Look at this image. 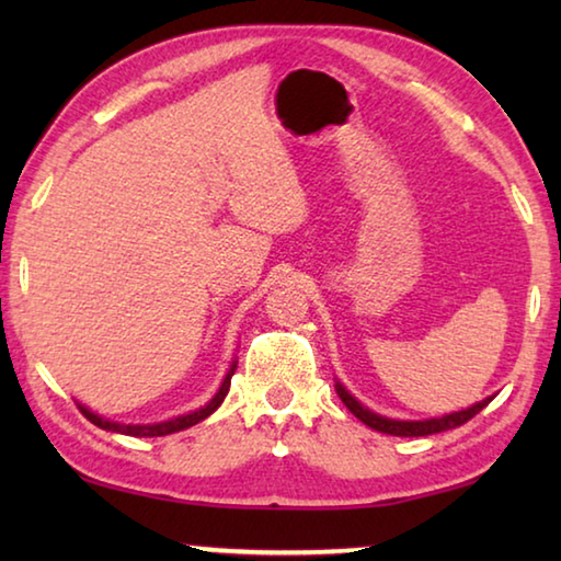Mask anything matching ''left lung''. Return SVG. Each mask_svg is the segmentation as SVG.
Instances as JSON below:
<instances>
[{
	"instance_id": "left-lung-1",
	"label": "left lung",
	"mask_w": 561,
	"mask_h": 561,
	"mask_svg": "<svg viewBox=\"0 0 561 561\" xmlns=\"http://www.w3.org/2000/svg\"><path fill=\"white\" fill-rule=\"evenodd\" d=\"M336 393L344 405L348 408L351 413H354L360 423H366L368 428H374L378 433H386V435H398V438H421V435H433V433H443V431H453L458 428V425L468 423L470 417L478 415L482 408H485L492 396H488L485 401L474 403L470 408H465V411H455V413H445L440 417H423V421H398V417H386V415H378L374 413L371 408H366L364 403L358 401L356 396H351L346 391V386L336 381Z\"/></svg>"
}]
</instances>
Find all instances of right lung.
I'll return each mask as SVG.
<instances>
[{
  "instance_id": "1",
  "label": "right lung",
  "mask_w": 561,
  "mask_h": 561,
  "mask_svg": "<svg viewBox=\"0 0 561 561\" xmlns=\"http://www.w3.org/2000/svg\"><path fill=\"white\" fill-rule=\"evenodd\" d=\"M234 368H237V360H232L230 371L225 374L220 388H217V393L205 405L195 408V411L183 413V415L168 417V421H160V423H118V421H111V417H103L99 413H93L91 408H87L83 403H79V411L87 415L93 425H99V428H103V431L121 433V435H133V438H160V435H170V433L185 431V428H190V425L205 421L207 415H213L217 408H220V403L225 401L227 391H230V381H232V376H234Z\"/></svg>"
}]
</instances>
